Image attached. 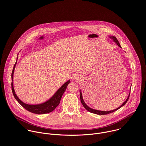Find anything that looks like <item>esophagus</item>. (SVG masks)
I'll use <instances>...</instances> for the list:
<instances>
[{"label":"esophagus","mask_w":146,"mask_h":146,"mask_svg":"<svg viewBox=\"0 0 146 146\" xmlns=\"http://www.w3.org/2000/svg\"><path fill=\"white\" fill-rule=\"evenodd\" d=\"M81 79V78H80V75H75L74 76V79L75 80H79L80 79Z\"/></svg>","instance_id":"1"}]
</instances>
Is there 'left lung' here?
Wrapping results in <instances>:
<instances>
[{"label": "left lung", "instance_id": "left-lung-1", "mask_svg": "<svg viewBox=\"0 0 146 146\" xmlns=\"http://www.w3.org/2000/svg\"><path fill=\"white\" fill-rule=\"evenodd\" d=\"M110 38L111 39L113 42H115L120 48H121L119 42L118 41V40L116 39V37L113 36H109ZM80 101H81V102L83 104V106H84V107L89 112H91V113H95V114H97V115H107V114H108V113H112V112H113L116 111H117V110H119V108H120L121 107H123V106L125 105V104L127 102L129 98V96H130V93L129 94V96L127 98V99L126 100L125 102L121 104L120 107H119L118 108L115 109V110H111V111H100V110H95V109H93V108H92L90 107H89L88 106H87V104H86L85 103V102L84 101L83 98V96H82V91L81 90H80Z\"/></svg>", "mask_w": 146, "mask_h": 146}]
</instances>
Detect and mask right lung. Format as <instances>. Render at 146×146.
<instances>
[{
    "label": "right lung",
    "instance_id": "add662e5",
    "mask_svg": "<svg viewBox=\"0 0 146 146\" xmlns=\"http://www.w3.org/2000/svg\"><path fill=\"white\" fill-rule=\"evenodd\" d=\"M17 59H18V57H17L16 62L14 65V67L12 72V75H11L12 90L15 99L24 108H25L28 111L34 113L44 114V113H48L53 111L58 106V104H60L62 95L64 92H65V90H66L67 86H68V84L70 83V80H69L67 82H66L65 83L63 84L57 90V92L54 93V94L46 101L40 104H25L20 100L19 98L17 97V94L15 93L14 87H13V74L15 72V67L17 62Z\"/></svg>",
    "mask_w": 146,
    "mask_h": 146
}]
</instances>
